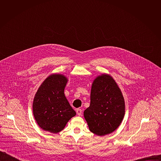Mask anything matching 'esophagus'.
Wrapping results in <instances>:
<instances>
[{
	"label": "esophagus",
	"mask_w": 161,
	"mask_h": 161,
	"mask_svg": "<svg viewBox=\"0 0 161 161\" xmlns=\"http://www.w3.org/2000/svg\"><path fill=\"white\" fill-rule=\"evenodd\" d=\"M81 113H82V110L81 109H76V113L78 114V115H81Z\"/></svg>",
	"instance_id": "34e87169"
}]
</instances>
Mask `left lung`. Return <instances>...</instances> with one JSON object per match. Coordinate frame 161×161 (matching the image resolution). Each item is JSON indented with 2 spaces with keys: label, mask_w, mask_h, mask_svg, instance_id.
I'll list each match as a JSON object with an SVG mask.
<instances>
[{
  "label": "left lung",
  "mask_w": 161,
  "mask_h": 161,
  "mask_svg": "<svg viewBox=\"0 0 161 161\" xmlns=\"http://www.w3.org/2000/svg\"><path fill=\"white\" fill-rule=\"evenodd\" d=\"M124 114V99L116 82L108 75L98 76L92 86L90 106L84 111L90 130L98 136L111 133Z\"/></svg>",
  "instance_id": "8db88e82"
}]
</instances>
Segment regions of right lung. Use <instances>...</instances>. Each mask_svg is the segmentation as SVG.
<instances>
[{
    "instance_id": "1",
    "label": "right lung",
    "mask_w": 161,
    "mask_h": 161,
    "mask_svg": "<svg viewBox=\"0 0 161 161\" xmlns=\"http://www.w3.org/2000/svg\"><path fill=\"white\" fill-rule=\"evenodd\" d=\"M67 78L52 75L39 88L33 101V113L39 126L44 130L58 133L76 115L64 95Z\"/></svg>"
}]
</instances>
